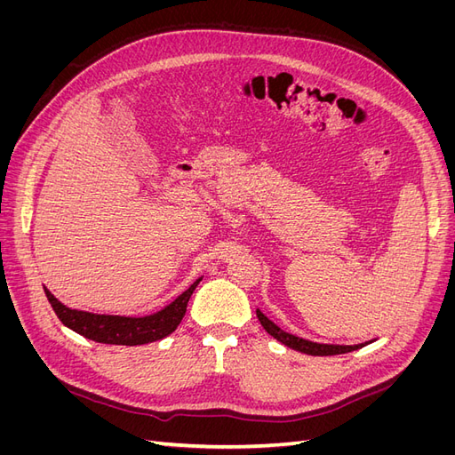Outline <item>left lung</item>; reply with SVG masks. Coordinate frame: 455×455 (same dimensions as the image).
<instances>
[{
	"label": "left lung",
	"mask_w": 455,
	"mask_h": 455,
	"mask_svg": "<svg viewBox=\"0 0 455 455\" xmlns=\"http://www.w3.org/2000/svg\"><path fill=\"white\" fill-rule=\"evenodd\" d=\"M256 315H258V321L261 323V326H264L266 332L269 336H273L277 341H281L283 346L291 347L294 351H299V353H306V355H321V356H326V355H341V353H349V351H355L363 347L364 343H356V346H338V343H316V341H309V339H304V338H298L294 334H288L284 332V330H281L277 324H275L273 321H269L267 316L261 313L259 309H256Z\"/></svg>",
	"instance_id": "8db88e82"
}]
</instances>
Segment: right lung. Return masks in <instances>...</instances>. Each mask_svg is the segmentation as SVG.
Listing matches in <instances>:
<instances>
[{
  "label": "right lung",
  "instance_id": "1",
  "mask_svg": "<svg viewBox=\"0 0 455 455\" xmlns=\"http://www.w3.org/2000/svg\"><path fill=\"white\" fill-rule=\"evenodd\" d=\"M201 279L203 277H199L180 296L174 298L169 306L144 316L99 315L72 309L54 298L47 286H44V291L47 294L49 304L52 306L62 324L74 330V332L92 341L109 343V346H144V343L163 339L174 332L176 326L182 323L188 301L191 294H194L197 284L201 283Z\"/></svg>",
  "mask_w": 455,
  "mask_h": 455
}]
</instances>
